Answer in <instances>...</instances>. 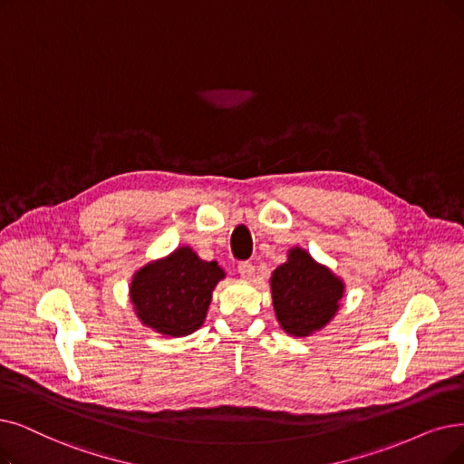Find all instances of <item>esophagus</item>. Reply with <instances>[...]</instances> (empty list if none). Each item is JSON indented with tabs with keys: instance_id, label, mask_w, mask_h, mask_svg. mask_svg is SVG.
I'll list each match as a JSON object with an SVG mask.
<instances>
[{
	"instance_id": "1",
	"label": "esophagus",
	"mask_w": 464,
	"mask_h": 464,
	"mask_svg": "<svg viewBox=\"0 0 464 464\" xmlns=\"http://www.w3.org/2000/svg\"><path fill=\"white\" fill-rule=\"evenodd\" d=\"M237 274L244 277V280H251V277L255 276V266H253V263H249V261H242L237 265Z\"/></svg>"
}]
</instances>
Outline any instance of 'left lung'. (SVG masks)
<instances>
[{
	"instance_id": "left-lung-1",
	"label": "left lung",
	"mask_w": 464,
	"mask_h": 464,
	"mask_svg": "<svg viewBox=\"0 0 464 464\" xmlns=\"http://www.w3.org/2000/svg\"><path fill=\"white\" fill-rule=\"evenodd\" d=\"M272 303L282 329L293 337H308L322 329L339 310L344 285L329 268L318 265L301 247L270 277Z\"/></svg>"
}]
</instances>
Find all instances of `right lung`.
Segmentation results:
<instances>
[{
    "mask_svg": "<svg viewBox=\"0 0 464 464\" xmlns=\"http://www.w3.org/2000/svg\"><path fill=\"white\" fill-rule=\"evenodd\" d=\"M222 277L225 272L215 261H201L190 247H179L135 274L131 303L146 327L184 337L206 320L211 293Z\"/></svg>",
    "mask_w": 464,
    "mask_h": 464,
    "instance_id": "right-lung-1",
    "label": "right lung"
}]
</instances>
